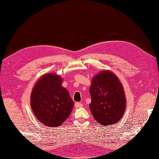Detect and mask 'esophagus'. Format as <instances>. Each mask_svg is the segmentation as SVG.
I'll return each instance as SVG.
<instances>
[{"label": "esophagus", "mask_w": 159, "mask_h": 159, "mask_svg": "<svg viewBox=\"0 0 159 159\" xmlns=\"http://www.w3.org/2000/svg\"><path fill=\"white\" fill-rule=\"evenodd\" d=\"M75 106L76 107H82V104L80 102H75Z\"/></svg>", "instance_id": "esophagus-1"}]
</instances>
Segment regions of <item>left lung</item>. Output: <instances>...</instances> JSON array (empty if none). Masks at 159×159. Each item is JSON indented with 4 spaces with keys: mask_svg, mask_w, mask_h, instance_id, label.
I'll list each match as a JSON object with an SVG mask.
<instances>
[{
    "mask_svg": "<svg viewBox=\"0 0 159 159\" xmlns=\"http://www.w3.org/2000/svg\"><path fill=\"white\" fill-rule=\"evenodd\" d=\"M89 93L90 110L100 124L110 126L121 119L126 109V98L116 75L109 71L98 73L93 79Z\"/></svg>",
    "mask_w": 159,
    "mask_h": 159,
    "instance_id": "8db88e82",
    "label": "left lung"
}]
</instances>
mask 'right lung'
Returning a JSON list of instances; mask_svg holds the SVG:
<instances>
[{
  "mask_svg": "<svg viewBox=\"0 0 159 159\" xmlns=\"http://www.w3.org/2000/svg\"><path fill=\"white\" fill-rule=\"evenodd\" d=\"M58 75L47 74L37 82L31 95L32 110L38 120L49 127L60 126L71 114L74 105Z\"/></svg>",
  "mask_w": 159,
  "mask_h": 159,
  "instance_id": "obj_1",
  "label": "right lung"
}]
</instances>
